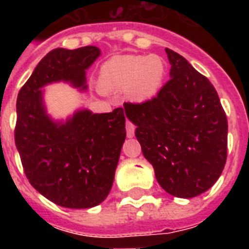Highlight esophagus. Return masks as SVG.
<instances>
[{"label": "esophagus", "mask_w": 249, "mask_h": 249, "mask_svg": "<svg viewBox=\"0 0 249 249\" xmlns=\"http://www.w3.org/2000/svg\"><path fill=\"white\" fill-rule=\"evenodd\" d=\"M134 130H136L134 124L130 123V121H126V136H128L129 138H132V137L134 136Z\"/></svg>", "instance_id": "obj_1"}]
</instances>
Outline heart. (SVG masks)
Wrapping results in <instances>:
<instances>
[{
  "label": "heart",
  "mask_w": 249,
  "mask_h": 249,
  "mask_svg": "<svg viewBox=\"0 0 249 249\" xmlns=\"http://www.w3.org/2000/svg\"><path fill=\"white\" fill-rule=\"evenodd\" d=\"M166 75V66L159 55H119L101 68L98 84L103 91L126 89L134 102H144L158 94Z\"/></svg>",
  "instance_id": "heart-1"
}]
</instances>
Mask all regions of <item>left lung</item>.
Returning a JSON list of instances; mask_svg holds the SVG:
<instances>
[{
	"instance_id": "obj_1",
	"label": "left lung",
	"mask_w": 249,
	"mask_h": 249,
	"mask_svg": "<svg viewBox=\"0 0 249 249\" xmlns=\"http://www.w3.org/2000/svg\"><path fill=\"white\" fill-rule=\"evenodd\" d=\"M165 52L170 79L156 97L124 109L159 185L189 199L211 189L224 170L228 119L211 81L178 53Z\"/></svg>"
}]
</instances>
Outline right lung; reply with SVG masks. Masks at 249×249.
Segmentation results:
<instances>
[{
  "mask_svg": "<svg viewBox=\"0 0 249 249\" xmlns=\"http://www.w3.org/2000/svg\"><path fill=\"white\" fill-rule=\"evenodd\" d=\"M99 54L95 46L54 49L18 94L14 137L25 176L41 195L66 208H91L108 195L126 137L124 109H84L56 124L45 113L40 88L64 80L85 89V70Z\"/></svg>",
  "mask_w": 249,
  "mask_h": 249,
  "instance_id": "obj_1",
  "label": "right lung"
}]
</instances>
